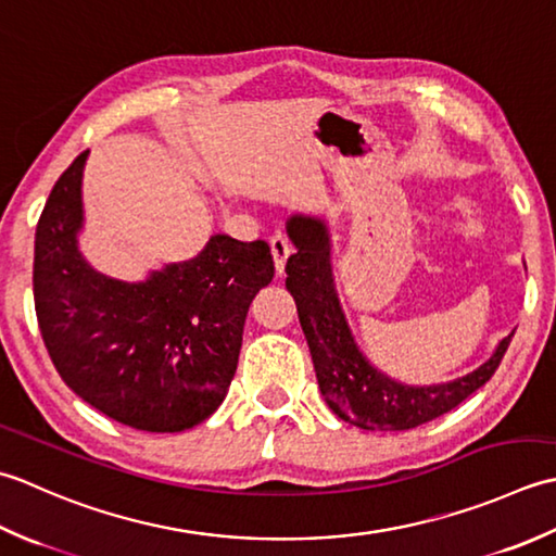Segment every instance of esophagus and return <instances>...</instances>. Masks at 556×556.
<instances>
[{
	"instance_id": "34e87169",
	"label": "esophagus",
	"mask_w": 556,
	"mask_h": 556,
	"mask_svg": "<svg viewBox=\"0 0 556 556\" xmlns=\"http://www.w3.org/2000/svg\"><path fill=\"white\" fill-rule=\"evenodd\" d=\"M270 252H274L276 270H278V274H282V270H286V264H288V256L292 252V244H290L288 237L280 235V232L270 237Z\"/></svg>"
}]
</instances>
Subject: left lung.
<instances>
[{"instance_id":"left-lung-1","label":"left lung","mask_w":556,"mask_h":556,"mask_svg":"<svg viewBox=\"0 0 556 556\" xmlns=\"http://www.w3.org/2000/svg\"><path fill=\"white\" fill-rule=\"evenodd\" d=\"M286 230L294 244L286 266V288L298 304L324 401L343 422L371 432L413 429L453 410L492 379L514 333L502 338L478 369L429 387L399 381L374 367L359 350L338 300L328 223L294 213Z\"/></svg>"}]
</instances>
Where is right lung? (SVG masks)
Segmentation results:
<instances>
[{
	"instance_id": "obj_1",
	"label": "right lung",
	"mask_w": 556,
	"mask_h": 556,
	"mask_svg": "<svg viewBox=\"0 0 556 556\" xmlns=\"http://www.w3.org/2000/svg\"><path fill=\"white\" fill-rule=\"evenodd\" d=\"M88 151L64 169L36 230L33 298L52 365L96 410L141 432H185L228 395L249 304L274 280L264 240L213 232L143 280L100 274L78 247Z\"/></svg>"
}]
</instances>
